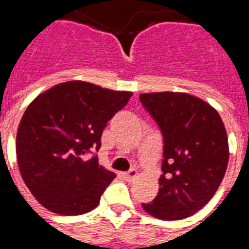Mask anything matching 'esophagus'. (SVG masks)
<instances>
[{
	"label": "esophagus",
	"mask_w": 249,
	"mask_h": 249,
	"mask_svg": "<svg viewBox=\"0 0 249 249\" xmlns=\"http://www.w3.org/2000/svg\"><path fill=\"white\" fill-rule=\"evenodd\" d=\"M136 176H137V171H136L135 168H132V169H129L128 172L124 173L125 180H128V181H132V180H133Z\"/></svg>",
	"instance_id": "obj_1"
}]
</instances>
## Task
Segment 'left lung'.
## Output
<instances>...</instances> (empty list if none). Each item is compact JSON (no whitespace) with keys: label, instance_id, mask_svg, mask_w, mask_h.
<instances>
[{"label":"left lung","instance_id":"left-lung-1","mask_svg":"<svg viewBox=\"0 0 249 249\" xmlns=\"http://www.w3.org/2000/svg\"><path fill=\"white\" fill-rule=\"evenodd\" d=\"M140 103L164 144L160 189L142 207L157 219L188 217L213 197L224 178L230 159L224 124L211 105L187 93H145Z\"/></svg>","mask_w":249,"mask_h":249}]
</instances>
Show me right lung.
I'll return each instance as SVG.
<instances>
[{
	"label": "right lung",
	"mask_w": 249,
	"mask_h": 249,
	"mask_svg": "<svg viewBox=\"0 0 249 249\" xmlns=\"http://www.w3.org/2000/svg\"><path fill=\"white\" fill-rule=\"evenodd\" d=\"M130 97V92L68 81L28 107L17 132V160L26 187L45 208L71 216L97 207L116 176L98 164L96 152L104 128Z\"/></svg>",
	"instance_id": "right-lung-1"
}]
</instances>
